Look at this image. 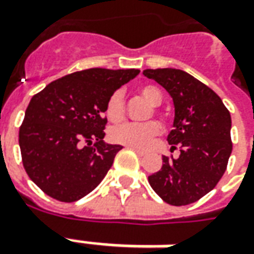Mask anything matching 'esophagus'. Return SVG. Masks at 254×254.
Returning <instances> with one entry per match:
<instances>
[{
	"mask_svg": "<svg viewBox=\"0 0 254 254\" xmlns=\"http://www.w3.org/2000/svg\"><path fill=\"white\" fill-rule=\"evenodd\" d=\"M130 149L134 150V151H136L139 156H144V154H146V151H143V150H140V149H136V147H130Z\"/></svg>",
	"mask_w": 254,
	"mask_h": 254,
	"instance_id": "obj_1",
	"label": "esophagus"
}]
</instances>
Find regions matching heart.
<instances>
[{
    "instance_id": "1",
    "label": "heart",
    "mask_w": 254,
    "mask_h": 254,
    "mask_svg": "<svg viewBox=\"0 0 254 254\" xmlns=\"http://www.w3.org/2000/svg\"><path fill=\"white\" fill-rule=\"evenodd\" d=\"M140 96L150 105L161 104L163 101V94L154 86H143L139 89ZM105 114L107 118L111 122H121L125 117V100H124V93L121 90L114 91L110 96L107 105H105ZM161 132V127L156 121H149L144 124H122L118 127H113L110 130V137L115 143H120L124 146H130L136 149H147L151 141L156 139Z\"/></svg>"
}]
</instances>
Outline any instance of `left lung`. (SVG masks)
I'll list each match as a JSON object with an SVG mask.
<instances>
[{
	"label": "left lung",
	"mask_w": 254,
	"mask_h": 254,
	"mask_svg": "<svg viewBox=\"0 0 254 254\" xmlns=\"http://www.w3.org/2000/svg\"><path fill=\"white\" fill-rule=\"evenodd\" d=\"M143 75L170 93L175 107L174 129L167 140L179 157H163L161 170L149 184L172 206H186L213 190L227 170L232 151L231 115L208 86L185 70L146 69Z\"/></svg>",
	"instance_id": "8db88e82"
}]
</instances>
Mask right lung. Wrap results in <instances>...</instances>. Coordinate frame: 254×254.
Instances as JSON below:
<instances>
[{"label":"right lung","instance_id":"1","mask_svg":"<svg viewBox=\"0 0 254 254\" xmlns=\"http://www.w3.org/2000/svg\"><path fill=\"white\" fill-rule=\"evenodd\" d=\"M139 72L84 69L33 96L19 129V146L27 175L50 197L76 201L104 179L122 149L104 141L105 105Z\"/></svg>","mask_w":254,"mask_h":254}]
</instances>
